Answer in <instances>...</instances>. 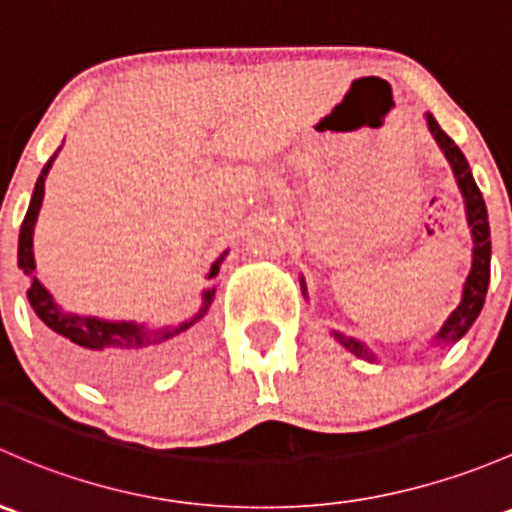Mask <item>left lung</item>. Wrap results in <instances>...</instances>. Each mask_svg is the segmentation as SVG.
<instances>
[{"mask_svg": "<svg viewBox=\"0 0 512 512\" xmlns=\"http://www.w3.org/2000/svg\"><path fill=\"white\" fill-rule=\"evenodd\" d=\"M427 125L429 132L437 139L439 149L444 152L446 161L451 164V171L456 176V184L461 188V196H464L466 203V220H469L471 238H473V260H471V272L464 282V292H461V301L454 311L449 314V319L441 324V328L434 336V346H441V343H456L461 336H466V331L473 326V321L478 319L483 309V301H486L488 282H491V225H488V211L486 201H483L481 191H478L476 181H473V174L469 169V161H466L464 152L454 144V139L439 127V122L434 120V115L427 112ZM301 292L306 297V284L301 279ZM333 338L341 343L346 351L363 360H378L375 353L370 351L365 343L355 341L351 336H343V333L333 331Z\"/></svg>", "mask_w": 512, "mask_h": 512, "instance_id": "left-lung-1", "label": "left lung"}]
</instances>
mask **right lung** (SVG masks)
I'll use <instances>...</instances> for the list:
<instances>
[{"instance_id": "obj_1", "label": "right lung", "mask_w": 512, "mask_h": 512, "mask_svg": "<svg viewBox=\"0 0 512 512\" xmlns=\"http://www.w3.org/2000/svg\"><path fill=\"white\" fill-rule=\"evenodd\" d=\"M56 154L41 169L29 211H26L19 230V267L31 277V287L26 297H29V304L36 311V316L46 324L53 348L73 370H78L83 378L93 380L102 387L127 385L132 380L142 378V375L152 373L154 368L169 360V355L176 351L188 328L196 324L198 319H203V314L211 306L215 289L203 292V304L193 319L184 321V324L161 328H147L144 324H134V321H105L98 319V316H80L61 309L56 299L51 297V292L34 277V225L43 203V184H46L48 169H51ZM225 255L228 252H223L213 262L208 277L218 274Z\"/></svg>"}]
</instances>
